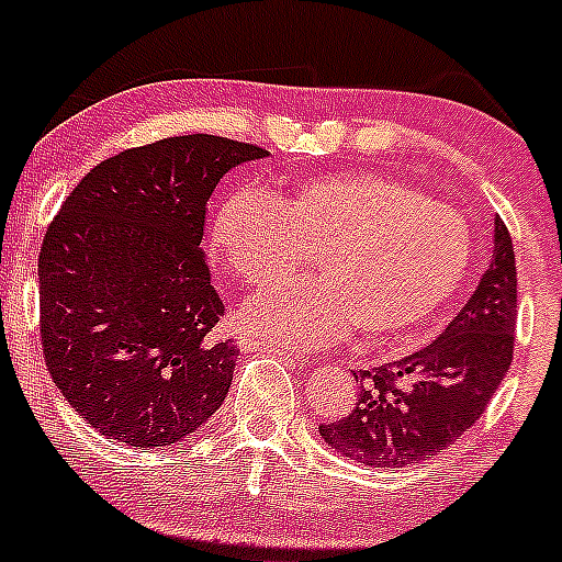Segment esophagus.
<instances>
[{
  "instance_id": "1",
  "label": "esophagus",
  "mask_w": 562,
  "mask_h": 562,
  "mask_svg": "<svg viewBox=\"0 0 562 562\" xmlns=\"http://www.w3.org/2000/svg\"><path fill=\"white\" fill-rule=\"evenodd\" d=\"M243 348H248V351L274 353L277 359H282V362H288V364H306V359L295 357V353H290V351H282V348H274V346H269V344H259V340H243Z\"/></svg>"
}]
</instances>
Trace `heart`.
Masks as SVG:
<instances>
[{"label": "heart", "instance_id": "obj_1", "mask_svg": "<svg viewBox=\"0 0 562 562\" xmlns=\"http://www.w3.org/2000/svg\"><path fill=\"white\" fill-rule=\"evenodd\" d=\"M209 240L254 288L317 250V280L282 282L240 314L245 333L280 348L330 346L357 327L378 344L420 338L470 269L465 218L378 171L319 173L274 198L243 187L216 209Z\"/></svg>", "mask_w": 562, "mask_h": 562}]
</instances>
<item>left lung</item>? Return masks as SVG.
<instances>
[{
	"mask_svg": "<svg viewBox=\"0 0 562 562\" xmlns=\"http://www.w3.org/2000/svg\"><path fill=\"white\" fill-rule=\"evenodd\" d=\"M515 319V250L505 222L494 218L492 261L447 330L398 362L353 372L359 393L351 415L319 425V436L367 468L415 465L447 449L505 380Z\"/></svg>",
	"mask_w": 562,
	"mask_h": 562,
	"instance_id": "left-lung-1",
	"label": "left lung"
}]
</instances>
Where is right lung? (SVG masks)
Returning a JSON list of instances; mask_svg holds the SVG:
<instances>
[{"instance_id":"obj_1","label":"right lung","mask_w":562,"mask_h":562,"mask_svg":"<svg viewBox=\"0 0 562 562\" xmlns=\"http://www.w3.org/2000/svg\"><path fill=\"white\" fill-rule=\"evenodd\" d=\"M269 153L187 134L102 160L38 254L42 348L66 402L128 447L184 441L224 404L237 346L203 250L205 205L235 166Z\"/></svg>"}]
</instances>
